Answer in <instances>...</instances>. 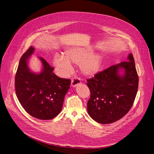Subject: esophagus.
<instances>
[{
  "label": "esophagus",
  "mask_w": 154,
  "mask_h": 154,
  "mask_svg": "<svg viewBox=\"0 0 154 154\" xmlns=\"http://www.w3.org/2000/svg\"><path fill=\"white\" fill-rule=\"evenodd\" d=\"M80 82H81V81L79 78H75V77L73 78L71 80V85H72V87H75L77 85H78L79 83H80Z\"/></svg>",
  "instance_id": "1"
}]
</instances>
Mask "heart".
<instances>
[{
	"label": "heart",
	"mask_w": 154,
	"mask_h": 154,
	"mask_svg": "<svg viewBox=\"0 0 154 154\" xmlns=\"http://www.w3.org/2000/svg\"><path fill=\"white\" fill-rule=\"evenodd\" d=\"M91 49L77 47L66 51L65 56L55 55L54 63L67 75L71 72L72 67L71 62L80 65V71L86 76H93L99 72L102 65L103 58L100 54H92Z\"/></svg>",
	"instance_id": "obj_1"
}]
</instances>
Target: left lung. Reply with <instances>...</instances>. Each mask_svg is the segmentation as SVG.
Listing matches in <instances>:
<instances>
[{"label":"left lung","instance_id":"1","mask_svg":"<svg viewBox=\"0 0 154 154\" xmlns=\"http://www.w3.org/2000/svg\"><path fill=\"white\" fill-rule=\"evenodd\" d=\"M128 60L87 79L91 94L87 103L88 113L97 123H114L127 114L133 105L139 78L131 53ZM120 69L124 70L122 76L119 74Z\"/></svg>","mask_w":154,"mask_h":154}]
</instances>
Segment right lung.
<instances>
[{
  "label": "right lung",
  "instance_id": "right-lung-1",
  "mask_svg": "<svg viewBox=\"0 0 154 154\" xmlns=\"http://www.w3.org/2000/svg\"><path fill=\"white\" fill-rule=\"evenodd\" d=\"M31 46L21 57L15 75V91L24 110L40 120H51L61 111L64 96L71 85V80L55 75L53 67L42 57L43 70L35 74L29 70L27 60L33 53Z\"/></svg>",
  "mask_w": 154,
  "mask_h": 154
}]
</instances>
